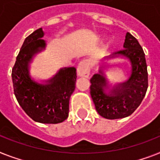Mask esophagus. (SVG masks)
<instances>
[{
    "instance_id": "34e87169",
    "label": "esophagus",
    "mask_w": 160,
    "mask_h": 160,
    "mask_svg": "<svg viewBox=\"0 0 160 160\" xmlns=\"http://www.w3.org/2000/svg\"><path fill=\"white\" fill-rule=\"evenodd\" d=\"M78 73L80 77L88 78L90 74V63L88 60H83L78 68Z\"/></svg>"
}]
</instances>
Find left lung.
<instances>
[{
    "mask_svg": "<svg viewBox=\"0 0 160 160\" xmlns=\"http://www.w3.org/2000/svg\"><path fill=\"white\" fill-rule=\"evenodd\" d=\"M123 47L124 49L114 52L113 56L121 55L129 59L132 68L128 81L113 88L110 95H106L104 92L106 81L101 71L93 75L90 80L92 83L90 93L96 111L108 119L131 115L141 105L148 88L147 65L142 47L129 32L126 34Z\"/></svg>",
    "mask_w": 160,
    "mask_h": 160,
    "instance_id": "left-lung-1",
    "label": "left lung"
}]
</instances>
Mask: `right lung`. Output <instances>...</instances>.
<instances>
[{"label": "right lung", "mask_w": 160, "mask_h": 160, "mask_svg": "<svg viewBox=\"0 0 160 160\" xmlns=\"http://www.w3.org/2000/svg\"><path fill=\"white\" fill-rule=\"evenodd\" d=\"M43 35L39 28L26 38L12 68V80L15 97L25 113L36 122L55 124L68 118L77 72L73 67L61 69L47 85L30 78L28 64L39 48H45Z\"/></svg>", "instance_id": "obj_1"}]
</instances>
